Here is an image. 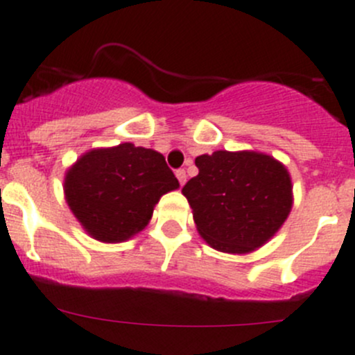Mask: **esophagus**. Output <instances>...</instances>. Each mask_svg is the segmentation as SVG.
<instances>
[{"instance_id": "obj_1", "label": "esophagus", "mask_w": 355, "mask_h": 355, "mask_svg": "<svg viewBox=\"0 0 355 355\" xmlns=\"http://www.w3.org/2000/svg\"><path fill=\"white\" fill-rule=\"evenodd\" d=\"M176 178H178V181H179V184H184L186 182V171L184 169H178L176 171Z\"/></svg>"}]
</instances>
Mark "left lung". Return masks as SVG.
Listing matches in <instances>:
<instances>
[{"label": "left lung", "instance_id": "1", "mask_svg": "<svg viewBox=\"0 0 355 355\" xmlns=\"http://www.w3.org/2000/svg\"><path fill=\"white\" fill-rule=\"evenodd\" d=\"M198 176L182 188L196 230L216 250L248 254L282 227L292 209V181L283 164L257 152L195 159Z\"/></svg>", "mask_w": 355, "mask_h": 355}]
</instances>
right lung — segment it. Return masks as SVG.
<instances>
[{"mask_svg": "<svg viewBox=\"0 0 355 355\" xmlns=\"http://www.w3.org/2000/svg\"><path fill=\"white\" fill-rule=\"evenodd\" d=\"M178 186L164 155L122 143L80 157L65 176V198L94 240L115 243L141 231L160 196Z\"/></svg>", "mask_w": 355, "mask_h": 355, "instance_id": "right-lung-1", "label": "right lung"}]
</instances>
